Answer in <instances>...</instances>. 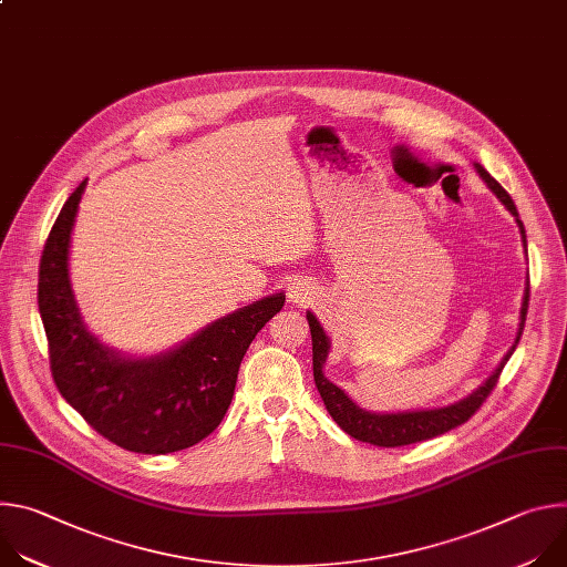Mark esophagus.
I'll list each match as a JSON object with an SVG mask.
<instances>
[{
  "mask_svg": "<svg viewBox=\"0 0 567 567\" xmlns=\"http://www.w3.org/2000/svg\"><path fill=\"white\" fill-rule=\"evenodd\" d=\"M316 287L311 285V280L307 278H296L291 285H289V298L291 302H307L316 291Z\"/></svg>",
  "mask_w": 567,
  "mask_h": 567,
  "instance_id": "1",
  "label": "esophagus"
}]
</instances>
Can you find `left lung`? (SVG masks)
Listing matches in <instances>:
<instances>
[{"label": "left lung", "instance_id": "obj_1", "mask_svg": "<svg viewBox=\"0 0 567 567\" xmlns=\"http://www.w3.org/2000/svg\"><path fill=\"white\" fill-rule=\"evenodd\" d=\"M475 173L480 175V179L487 184V188L503 202V206L514 215L518 230H520V239H523V249L527 254V235H525V226L518 217L516 204L514 199L507 195V190L487 173L480 164H473ZM527 305H529V278H527V287L523 293V305H520V322H518V332L514 339V346L509 348V352L503 357L501 365L489 374V379L480 383L471 394H466L464 399L449 403V406H440V409H417V411H399V413H374V411H365L361 409L357 401H352V396L341 390L339 385H334L328 377H326V361L330 354V337L322 330L320 320L307 311V322L311 330V352H313V381L316 388L322 396V403H326L328 413L332 415V420L354 440L374 444V446H406V444H415V442H424L431 437H437L442 433H449L451 429H457L460 424L468 422V417L482 406V401L489 396V392L494 390V385L498 383V377L505 368V363L509 361V357L514 354L523 328H525V316H527Z\"/></svg>", "mask_w": 567, "mask_h": 567}]
</instances>
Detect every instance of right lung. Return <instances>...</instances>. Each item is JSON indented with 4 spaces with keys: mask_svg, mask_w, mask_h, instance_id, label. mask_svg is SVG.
<instances>
[{
    "mask_svg": "<svg viewBox=\"0 0 567 567\" xmlns=\"http://www.w3.org/2000/svg\"><path fill=\"white\" fill-rule=\"evenodd\" d=\"M87 179L64 202L42 251L38 307L60 394L121 449L166 455L208 437L224 420L241 359L282 309L285 293L239 307L166 352L123 354L92 334L71 278V230Z\"/></svg>",
    "mask_w": 567,
    "mask_h": 567,
    "instance_id": "1",
    "label": "right lung"
}]
</instances>
